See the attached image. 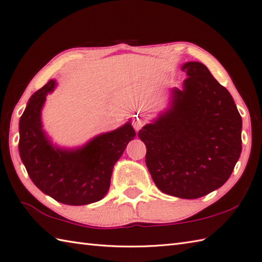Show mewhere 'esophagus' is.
<instances>
[{"label": "esophagus", "mask_w": 262, "mask_h": 262, "mask_svg": "<svg viewBox=\"0 0 262 262\" xmlns=\"http://www.w3.org/2000/svg\"><path fill=\"white\" fill-rule=\"evenodd\" d=\"M144 123H146V121H144L140 115H137L133 118V121H132V125L133 127H135L136 131H139L141 129V127L144 125Z\"/></svg>", "instance_id": "esophagus-1"}]
</instances>
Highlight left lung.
<instances>
[{"instance_id":"left-lung-1","label":"left lung","mask_w":262,"mask_h":262,"mask_svg":"<svg viewBox=\"0 0 262 262\" xmlns=\"http://www.w3.org/2000/svg\"><path fill=\"white\" fill-rule=\"evenodd\" d=\"M184 89L171 90V105L138 136L146 165L162 193L194 200L224 185L239 160L242 119L229 91L205 65L189 61Z\"/></svg>"}]
</instances>
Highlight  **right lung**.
Instances as JSON below:
<instances>
[{"instance_id":"right-lung-1","label":"right lung","mask_w":262,"mask_h":262,"mask_svg":"<svg viewBox=\"0 0 262 262\" xmlns=\"http://www.w3.org/2000/svg\"><path fill=\"white\" fill-rule=\"evenodd\" d=\"M56 86L49 80L29 100L19 123V152L33 184L57 202L86 205L102 200L111 183L115 162L136 137L130 122L103 133L84 147L66 150L52 146L45 135L41 110Z\"/></svg>"}]
</instances>
